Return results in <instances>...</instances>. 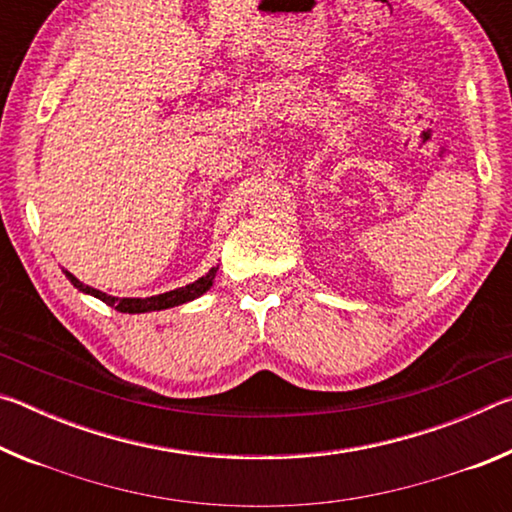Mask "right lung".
Returning a JSON list of instances; mask_svg holds the SVG:
<instances>
[{
    "instance_id": "obj_1",
    "label": "right lung",
    "mask_w": 512,
    "mask_h": 512,
    "mask_svg": "<svg viewBox=\"0 0 512 512\" xmlns=\"http://www.w3.org/2000/svg\"><path fill=\"white\" fill-rule=\"evenodd\" d=\"M216 271H219V266H212L210 271H207L203 277H198L196 282L187 284V287H180V289H173L167 293H160V296H151V298H117V296H108V293H103L99 289H92L88 284H83L79 277L72 275L69 271L63 273L67 275V280L74 284L76 289L81 293H88V296L99 298L101 302H106V305L115 307L121 314H146V311H162V309H171V307H178V305H185V302H192L196 298H201L205 291H210Z\"/></svg>"
}]
</instances>
